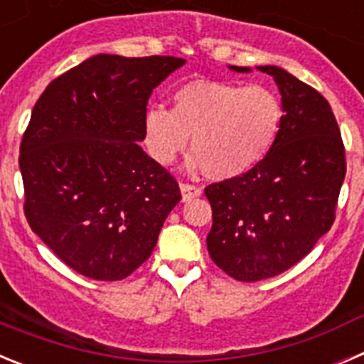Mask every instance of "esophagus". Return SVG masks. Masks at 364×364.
Masks as SVG:
<instances>
[{
  "label": "esophagus",
  "instance_id": "34e87169",
  "mask_svg": "<svg viewBox=\"0 0 364 364\" xmlns=\"http://www.w3.org/2000/svg\"><path fill=\"white\" fill-rule=\"evenodd\" d=\"M180 191H182V200L188 202L191 198L198 197L202 193V188H198L195 184H189V182H180Z\"/></svg>",
  "mask_w": 364,
  "mask_h": 364
}]
</instances>
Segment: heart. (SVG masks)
<instances>
[{"mask_svg": "<svg viewBox=\"0 0 364 364\" xmlns=\"http://www.w3.org/2000/svg\"><path fill=\"white\" fill-rule=\"evenodd\" d=\"M284 118L282 102L264 85L193 80L169 98V111L153 107L144 120V136L156 162H175L188 146L211 178L244 175L264 159L277 140Z\"/></svg>", "mask_w": 364, "mask_h": 364, "instance_id": "obj_1", "label": "heart"}]
</instances>
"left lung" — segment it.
<instances>
[{
  "mask_svg": "<svg viewBox=\"0 0 364 364\" xmlns=\"http://www.w3.org/2000/svg\"><path fill=\"white\" fill-rule=\"evenodd\" d=\"M259 70L282 95L281 133L250 171L204 189L213 213L208 252L242 282L275 277L311 252L336 220L346 175L345 144L326 98L281 67Z\"/></svg>",
  "mask_w": 364,
  "mask_h": 364,
  "instance_id": "8db88e82",
  "label": "left lung"
}]
</instances>
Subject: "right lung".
I'll use <instances>...</instances> for the list:
<instances>
[{
  "label": "right lung",
  "mask_w": 364,
  "mask_h": 364,
  "mask_svg": "<svg viewBox=\"0 0 364 364\" xmlns=\"http://www.w3.org/2000/svg\"><path fill=\"white\" fill-rule=\"evenodd\" d=\"M184 62L96 54L54 78L32 109L19 146L25 217L80 275L129 277L182 198L138 140L151 92Z\"/></svg>",
  "instance_id": "obj_1"
}]
</instances>
